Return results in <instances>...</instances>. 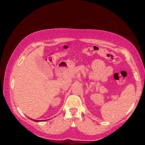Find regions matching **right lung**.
I'll list each match as a JSON object with an SVG mask.
<instances>
[{
  "label": "right lung",
  "mask_w": 145,
  "mask_h": 145,
  "mask_svg": "<svg viewBox=\"0 0 145 145\" xmlns=\"http://www.w3.org/2000/svg\"><path fill=\"white\" fill-rule=\"evenodd\" d=\"M29 119H31V120H33V121H43V120H34V119H32V118H29ZM45 121V120H44Z\"/></svg>",
  "instance_id": "obj_1"
}]
</instances>
